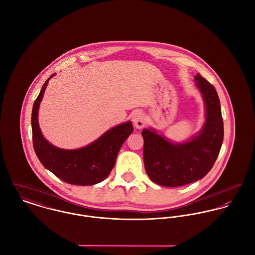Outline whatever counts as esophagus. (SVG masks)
Segmentation results:
<instances>
[{
    "mask_svg": "<svg viewBox=\"0 0 255 255\" xmlns=\"http://www.w3.org/2000/svg\"><path fill=\"white\" fill-rule=\"evenodd\" d=\"M132 123L134 125V127L136 128H142L144 126H145V117H144V114L142 112H135L133 115H132Z\"/></svg>",
    "mask_w": 255,
    "mask_h": 255,
    "instance_id": "esophagus-1",
    "label": "esophagus"
}]
</instances>
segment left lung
<instances>
[{"instance_id": "1", "label": "left lung", "mask_w": 255, "mask_h": 255, "mask_svg": "<svg viewBox=\"0 0 255 255\" xmlns=\"http://www.w3.org/2000/svg\"><path fill=\"white\" fill-rule=\"evenodd\" d=\"M206 108L201 132L182 144H175L144 128L143 160L148 177L163 186H181L205 177L212 169L224 138L221 105L215 87L199 73L195 75Z\"/></svg>"}]
</instances>
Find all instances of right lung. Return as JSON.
I'll use <instances>...</instances> for the list:
<instances>
[{"mask_svg": "<svg viewBox=\"0 0 255 255\" xmlns=\"http://www.w3.org/2000/svg\"><path fill=\"white\" fill-rule=\"evenodd\" d=\"M34 101L31 116L33 148L42 165L64 182L75 185H92L104 181L115 166L116 158L126 139L133 131L130 122L111 128L86 147L64 150L50 144L38 125V109L49 79Z\"/></svg>", "mask_w": 255, "mask_h": 255, "instance_id": "add662e5", "label": "right lung"}]
</instances>
